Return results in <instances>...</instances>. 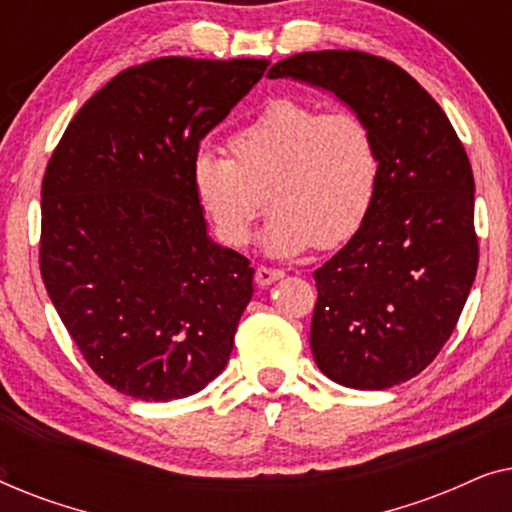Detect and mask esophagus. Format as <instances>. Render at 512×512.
<instances>
[{"label": "esophagus", "mask_w": 512, "mask_h": 512, "mask_svg": "<svg viewBox=\"0 0 512 512\" xmlns=\"http://www.w3.org/2000/svg\"><path fill=\"white\" fill-rule=\"evenodd\" d=\"M282 277H284V270H279V268H268V265H261V268H256V284L258 286H270Z\"/></svg>", "instance_id": "obj_1"}]
</instances>
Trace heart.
Instances as JSON below:
<instances>
[{
    "mask_svg": "<svg viewBox=\"0 0 512 512\" xmlns=\"http://www.w3.org/2000/svg\"><path fill=\"white\" fill-rule=\"evenodd\" d=\"M228 153H195L191 186L214 235L233 249L251 240L263 205L275 254L340 247L366 223L380 188L375 132L347 109L279 97L230 132Z\"/></svg>",
    "mask_w": 512,
    "mask_h": 512,
    "instance_id": "heart-1",
    "label": "heart"
}]
</instances>
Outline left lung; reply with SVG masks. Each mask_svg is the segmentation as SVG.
<instances>
[{"instance_id": "obj_1", "label": "left lung", "mask_w": 512, "mask_h": 512, "mask_svg": "<svg viewBox=\"0 0 512 512\" xmlns=\"http://www.w3.org/2000/svg\"><path fill=\"white\" fill-rule=\"evenodd\" d=\"M268 76L331 90L366 118L380 146L370 216L314 270V361L352 389L408 382L450 340L478 272L475 184L464 144L440 104L377 55L298 53Z\"/></svg>"}]
</instances>
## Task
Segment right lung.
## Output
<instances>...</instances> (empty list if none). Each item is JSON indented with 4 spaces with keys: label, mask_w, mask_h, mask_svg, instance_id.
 <instances>
[{
    "label": "right lung",
    "mask_w": 512,
    "mask_h": 512,
    "mask_svg": "<svg viewBox=\"0 0 512 512\" xmlns=\"http://www.w3.org/2000/svg\"><path fill=\"white\" fill-rule=\"evenodd\" d=\"M268 65L170 55L123 69L48 160L41 279L88 366L125 396H191L233 352L254 268L207 237L191 163Z\"/></svg>",
    "instance_id": "obj_1"
}]
</instances>
